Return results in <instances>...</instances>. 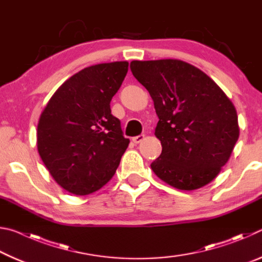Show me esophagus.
<instances>
[{"label":"esophagus","instance_id":"obj_1","mask_svg":"<svg viewBox=\"0 0 262 262\" xmlns=\"http://www.w3.org/2000/svg\"><path fill=\"white\" fill-rule=\"evenodd\" d=\"M143 139H144V135H137L133 137V142H134V143H140V142L143 141Z\"/></svg>","mask_w":262,"mask_h":262}]
</instances>
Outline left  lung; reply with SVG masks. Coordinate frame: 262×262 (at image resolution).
<instances>
[{"label":"left lung","mask_w":262,"mask_h":262,"mask_svg":"<svg viewBox=\"0 0 262 262\" xmlns=\"http://www.w3.org/2000/svg\"><path fill=\"white\" fill-rule=\"evenodd\" d=\"M158 115L162 154L151 163L158 178L193 190L209 184L229 161L239 137L236 108L221 88L180 60L132 61Z\"/></svg>","instance_id":"8db88e82"}]
</instances>
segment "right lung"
<instances>
[{"label": "right lung", "mask_w": 262, "mask_h": 262, "mask_svg": "<svg viewBox=\"0 0 262 262\" xmlns=\"http://www.w3.org/2000/svg\"><path fill=\"white\" fill-rule=\"evenodd\" d=\"M127 72V61L84 68L57 89L40 115L39 155L70 193L86 195L103 187L129 144L110 106Z\"/></svg>", "instance_id": "1"}]
</instances>
